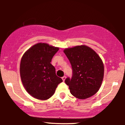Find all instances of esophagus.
<instances>
[{
    "label": "esophagus",
    "instance_id": "1",
    "mask_svg": "<svg viewBox=\"0 0 125 125\" xmlns=\"http://www.w3.org/2000/svg\"><path fill=\"white\" fill-rule=\"evenodd\" d=\"M66 77L65 76H63L62 77V79L63 81H65V79H66Z\"/></svg>",
    "mask_w": 125,
    "mask_h": 125
}]
</instances>
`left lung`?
<instances>
[{"mask_svg":"<svg viewBox=\"0 0 125 125\" xmlns=\"http://www.w3.org/2000/svg\"><path fill=\"white\" fill-rule=\"evenodd\" d=\"M72 68V77L65 83L74 97L84 99L98 91L104 79V65L99 56L86 45L76 46L63 51Z\"/></svg>","mask_w":125,"mask_h":125,"instance_id":"8db88e82","label":"left lung"}]
</instances>
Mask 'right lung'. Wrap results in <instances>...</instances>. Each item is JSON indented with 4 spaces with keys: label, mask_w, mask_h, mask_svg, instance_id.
<instances>
[{
    "label": "right lung",
    "mask_w": 125,
    "mask_h": 125,
    "mask_svg": "<svg viewBox=\"0 0 125 125\" xmlns=\"http://www.w3.org/2000/svg\"><path fill=\"white\" fill-rule=\"evenodd\" d=\"M59 49L44 43H38L23 55L20 64V74L24 87L31 96L47 100L52 96L56 89L63 81L56 74L51 63Z\"/></svg>",
    "instance_id": "1"
}]
</instances>
